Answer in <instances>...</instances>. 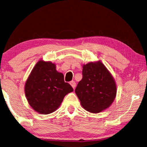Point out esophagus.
<instances>
[{"label":"esophagus","instance_id":"34e87169","mask_svg":"<svg viewBox=\"0 0 147 147\" xmlns=\"http://www.w3.org/2000/svg\"><path fill=\"white\" fill-rule=\"evenodd\" d=\"M70 84L71 85V86L73 87V88L74 89V88L76 87V82L74 81H71L70 82Z\"/></svg>","mask_w":147,"mask_h":147}]
</instances>
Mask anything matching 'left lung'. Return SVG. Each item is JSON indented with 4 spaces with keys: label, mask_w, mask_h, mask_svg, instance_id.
I'll use <instances>...</instances> for the list:
<instances>
[{
    "label": "left lung",
    "mask_w": 147,
    "mask_h": 147,
    "mask_svg": "<svg viewBox=\"0 0 147 147\" xmlns=\"http://www.w3.org/2000/svg\"><path fill=\"white\" fill-rule=\"evenodd\" d=\"M82 106L91 113L108 108L115 98L117 88L113 78L100 61L83 66L82 79L75 89Z\"/></svg>",
    "instance_id": "left-lung-1"
}]
</instances>
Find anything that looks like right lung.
Segmentation results:
<instances>
[{"instance_id":"add662e5","label":"right lung","mask_w":147,"mask_h":147,"mask_svg":"<svg viewBox=\"0 0 147 147\" xmlns=\"http://www.w3.org/2000/svg\"><path fill=\"white\" fill-rule=\"evenodd\" d=\"M24 91L32 108L45 115L58 109L64 96L73 91V88L65 82L63 74L57 72L55 64L39 61L27 80Z\"/></svg>"}]
</instances>
